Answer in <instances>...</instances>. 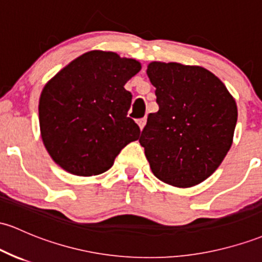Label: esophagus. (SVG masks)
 <instances>
[{
    "mask_svg": "<svg viewBox=\"0 0 262 262\" xmlns=\"http://www.w3.org/2000/svg\"><path fill=\"white\" fill-rule=\"evenodd\" d=\"M137 123H138V125H139V128L143 129V128H144L145 123H146V118H142V119H138Z\"/></svg>",
    "mask_w": 262,
    "mask_h": 262,
    "instance_id": "34e87169",
    "label": "esophagus"
}]
</instances>
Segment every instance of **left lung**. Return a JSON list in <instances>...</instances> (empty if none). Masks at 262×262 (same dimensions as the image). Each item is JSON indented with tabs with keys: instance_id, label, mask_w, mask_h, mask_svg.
Wrapping results in <instances>:
<instances>
[{
	"instance_id": "obj_1",
	"label": "left lung",
	"mask_w": 262,
	"mask_h": 262,
	"mask_svg": "<svg viewBox=\"0 0 262 262\" xmlns=\"http://www.w3.org/2000/svg\"><path fill=\"white\" fill-rule=\"evenodd\" d=\"M146 74L159 105L139 138L151 171L177 188L198 185L231 148L236 102L225 84L200 66L151 62Z\"/></svg>"
}]
</instances>
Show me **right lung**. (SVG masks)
Returning <instances> with one entry per match:
<instances>
[{"instance_id": "add662e5", "label": "right lung", "mask_w": 262, "mask_h": 262, "mask_svg": "<svg viewBox=\"0 0 262 262\" xmlns=\"http://www.w3.org/2000/svg\"><path fill=\"white\" fill-rule=\"evenodd\" d=\"M140 70L136 59L91 51L46 83L39 128L54 163L78 177L112 168L120 150L139 138V126L128 117L132 93L124 85Z\"/></svg>"}]
</instances>
